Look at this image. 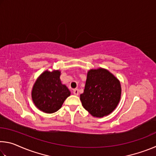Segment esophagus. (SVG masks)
<instances>
[{
	"mask_svg": "<svg viewBox=\"0 0 156 156\" xmlns=\"http://www.w3.org/2000/svg\"><path fill=\"white\" fill-rule=\"evenodd\" d=\"M73 94L76 95V96H78V89H73Z\"/></svg>",
	"mask_w": 156,
	"mask_h": 156,
	"instance_id": "obj_1",
	"label": "esophagus"
}]
</instances>
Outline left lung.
I'll list each match as a JSON object with an SVG mask.
<instances>
[{"label":"left lung","instance_id":"1","mask_svg":"<svg viewBox=\"0 0 156 156\" xmlns=\"http://www.w3.org/2000/svg\"><path fill=\"white\" fill-rule=\"evenodd\" d=\"M120 97V81L109 71L99 68L87 72L80 100L91 115L101 118L110 114L119 103Z\"/></svg>","mask_w":156,"mask_h":156}]
</instances>
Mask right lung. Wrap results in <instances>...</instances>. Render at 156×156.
I'll return each instance as SVG.
<instances>
[{"label":"right lung","mask_w":156,"mask_h":156,"mask_svg":"<svg viewBox=\"0 0 156 156\" xmlns=\"http://www.w3.org/2000/svg\"><path fill=\"white\" fill-rule=\"evenodd\" d=\"M60 72L45 71L39 76L33 86L31 98L39 110L47 113L57 112L71 92L60 79Z\"/></svg>","instance_id":"1"}]
</instances>
